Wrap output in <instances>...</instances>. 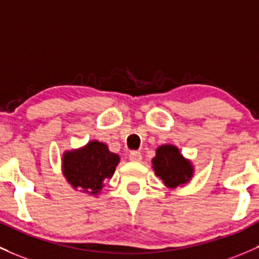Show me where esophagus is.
Masks as SVG:
<instances>
[{"instance_id": "34e87169", "label": "esophagus", "mask_w": 259, "mask_h": 259, "mask_svg": "<svg viewBox=\"0 0 259 259\" xmlns=\"http://www.w3.org/2000/svg\"><path fill=\"white\" fill-rule=\"evenodd\" d=\"M129 159L132 160V161H141L143 156H141V154L139 151H132L129 154Z\"/></svg>"}]
</instances>
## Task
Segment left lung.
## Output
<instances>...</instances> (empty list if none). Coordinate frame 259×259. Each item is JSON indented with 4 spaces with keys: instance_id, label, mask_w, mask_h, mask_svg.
<instances>
[{
    "instance_id": "left-lung-1",
    "label": "left lung",
    "mask_w": 259,
    "mask_h": 259,
    "mask_svg": "<svg viewBox=\"0 0 259 259\" xmlns=\"http://www.w3.org/2000/svg\"><path fill=\"white\" fill-rule=\"evenodd\" d=\"M152 168L156 176L164 181L165 186L170 189L189 182L194 172L191 162L185 159L174 145H161L157 148L156 156L152 159Z\"/></svg>"
}]
</instances>
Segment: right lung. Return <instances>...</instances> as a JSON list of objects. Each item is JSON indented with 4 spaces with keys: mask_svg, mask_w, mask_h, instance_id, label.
<instances>
[{
    "mask_svg": "<svg viewBox=\"0 0 259 259\" xmlns=\"http://www.w3.org/2000/svg\"><path fill=\"white\" fill-rule=\"evenodd\" d=\"M119 160V155L109 151L105 144L93 140L79 150L65 152L63 174L74 189L98 195L104 180L114 175Z\"/></svg>",
    "mask_w": 259,
    "mask_h": 259,
    "instance_id": "obj_1",
    "label": "right lung"
}]
</instances>
